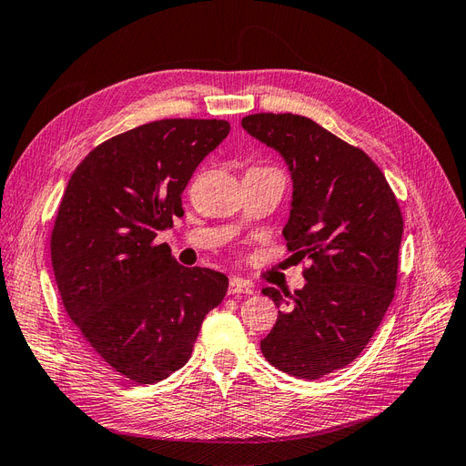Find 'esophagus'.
<instances>
[{
    "instance_id": "34e87169",
    "label": "esophagus",
    "mask_w": 466,
    "mask_h": 466,
    "mask_svg": "<svg viewBox=\"0 0 466 466\" xmlns=\"http://www.w3.org/2000/svg\"><path fill=\"white\" fill-rule=\"evenodd\" d=\"M228 293L229 295H252V293H255V289H252L248 281H245L241 278H231Z\"/></svg>"
}]
</instances>
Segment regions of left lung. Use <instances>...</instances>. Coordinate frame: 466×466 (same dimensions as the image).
Here are the masks:
<instances>
[{
	"label": "left lung",
	"mask_w": 466,
	"mask_h": 466,
	"mask_svg": "<svg viewBox=\"0 0 466 466\" xmlns=\"http://www.w3.org/2000/svg\"><path fill=\"white\" fill-rule=\"evenodd\" d=\"M241 124L289 165L284 237L295 262L311 260L305 288L284 291L289 307L260 350L279 371L319 379L354 361L383 320L399 279L402 211L370 155L315 120L258 112ZM262 293L284 301L274 288Z\"/></svg>",
	"instance_id": "left-lung-1"
}]
</instances>
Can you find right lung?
<instances>
[{
    "label": "right lung",
    "mask_w": 466,
    "mask_h": 466,
    "mask_svg": "<svg viewBox=\"0 0 466 466\" xmlns=\"http://www.w3.org/2000/svg\"><path fill=\"white\" fill-rule=\"evenodd\" d=\"M228 120L165 118L98 144L69 178L50 235L66 313L108 368L137 385L180 370L229 279L185 268L159 231L180 218L182 192Z\"/></svg>",
    "instance_id": "right-lung-1"
}]
</instances>
